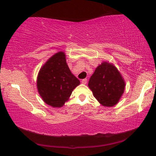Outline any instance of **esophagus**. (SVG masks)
Instances as JSON below:
<instances>
[{
  "mask_svg": "<svg viewBox=\"0 0 156 156\" xmlns=\"http://www.w3.org/2000/svg\"><path fill=\"white\" fill-rule=\"evenodd\" d=\"M87 83V79H84V80H82V84H86Z\"/></svg>",
  "mask_w": 156,
  "mask_h": 156,
  "instance_id": "esophagus-1",
  "label": "esophagus"
}]
</instances>
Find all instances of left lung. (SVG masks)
<instances>
[{
  "label": "left lung",
  "mask_w": 156,
  "mask_h": 156,
  "mask_svg": "<svg viewBox=\"0 0 156 156\" xmlns=\"http://www.w3.org/2000/svg\"><path fill=\"white\" fill-rule=\"evenodd\" d=\"M88 86L100 104L113 106L123 94L125 83L118 69L105 62L96 69L89 79Z\"/></svg>",
  "instance_id": "1"
}]
</instances>
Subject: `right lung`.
<instances>
[{
    "instance_id": "right-lung-1",
    "label": "right lung",
    "mask_w": 156,
    "mask_h": 156,
    "mask_svg": "<svg viewBox=\"0 0 156 156\" xmlns=\"http://www.w3.org/2000/svg\"><path fill=\"white\" fill-rule=\"evenodd\" d=\"M80 84V80L70 72L62 52L47 62L40 69L37 80L38 92L44 101L53 107L62 106Z\"/></svg>"
}]
</instances>
